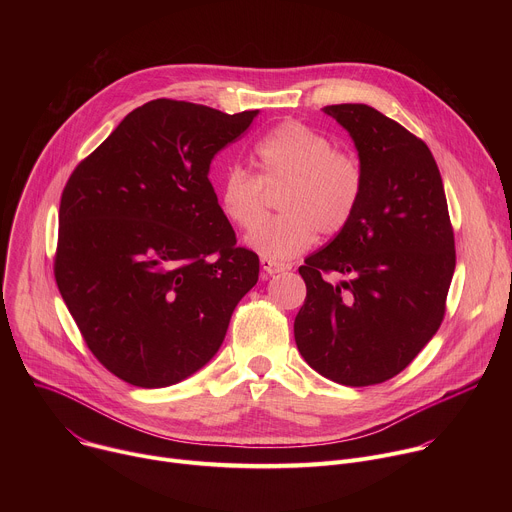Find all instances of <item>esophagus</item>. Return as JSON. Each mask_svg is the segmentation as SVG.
<instances>
[{
	"instance_id": "1",
	"label": "esophagus",
	"mask_w": 512,
	"mask_h": 512,
	"mask_svg": "<svg viewBox=\"0 0 512 512\" xmlns=\"http://www.w3.org/2000/svg\"><path fill=\"white\" fill-rule=\"evenodd\" d=\"M261 269L267 273V275H277V273H281V271H285V269H289L287 265H283V263H277V261H271V259H261Z\"/></svg>"
}]
</instances>
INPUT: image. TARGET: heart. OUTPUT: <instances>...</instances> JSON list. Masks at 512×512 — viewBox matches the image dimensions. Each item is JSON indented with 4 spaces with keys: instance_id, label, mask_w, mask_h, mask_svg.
<instances>
[{
    "instance_id": "1",
    "label": "heart",
    "mask_w": 512,
    "mask_h": 512,
    "mask_svg": "<svg viewBox=\"0 0 512 512\" xmlns=\"http://www.w3.org/2000/svg\"><path fill=\"white\" fill-rule=\"evenodd\" d=\"M261 178L241 166H231L218 182V206L229 221L249 229L262 213L265 183L285 185L280 197L284 214L266 219L247 235L245 243L271 261H289L306 251L318 231L336 235L360 202L362 168L334 143L300 121H287L269 131L255 148Z\"/></svg>"
}]
</instances>
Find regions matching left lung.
<instances>
[{
  "instance_id": "8db88e82",
  "label": "left lung",
  "mask_w": 512,
  "mask_h": 512,
  "mask_svg": "<svg viewBox=\"0 0 512 512\" xmlns=\"http://www.w3.org/2000/svg\"><path fill=\"white\" fill-rule=\"evenodd\" d=\"M322 111L352 137L364 182L350 223L300 267L308 294L294 336L322 377L367 387L399 375L440 328L454 231L440 170L419 137L362 103Z\"/></svg>"
}]
</instances>
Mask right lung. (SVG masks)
<instances>
[{
	"instance_id": "1",
	"label": "right lung",
	"mask_w": 512,
	"mask_h": 512,
	"mask_svg": "<svg viewBox=\"0 0 512 512\" xmlns=\"http://www.w3.org/2000/svg\"><path fill=\"white\" fill-rule=\"evenodd\" d=\"M259 111L156 99L131 111L66 182L54 275L87 346L129 385H176L221 348L259 279L208 180Z\"/></svg>"
}]
</instances>
